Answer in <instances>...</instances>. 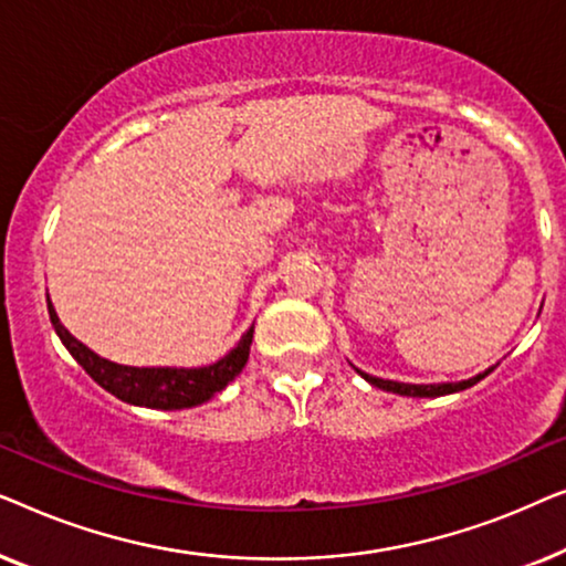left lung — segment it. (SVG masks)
<instances>
[{
    "instance_id": "left-lung-1",
    "label": "left lung",
    "mask_w": 566,
    "mask_h": 566,
    "mask_svg": "<svg viewBox=\"0 0 566 566\" xmlns=\"http://www.w3.org/2000/svg\"><path fill=\"white\" fill-rule=\"evenodd\" d=\"M358 374L366 378L368 384H374L376 389H384V391H391V394H401V397H443V394H453V391H463L469 389V386H474L482 381L484 376L492 374L490 370H484V374H479L474 378H469V381H459V384H399V381H384V378H376V376H368L358 370Z\"/></svg>"
}]
</instances>
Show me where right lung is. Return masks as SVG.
<instances>
[{
    "label": "right lung",
    "mask_w": 566,
    "mask_h": 566,
    "mask_svg": "<svg viewBox=\"0 0 566 566\" xmlns=\"http://www.w3.org/2000/svg\"><path fill=\"white\" fill-rule=\"evenodd\" d=\"M49 316L53 329L72 353V358L103 386L113 397L136 407H151V409H185L203 405L219 394L223 386L242 374L247 358H250L252 345V327L244 332L239 345L229 355H223L219 363L206 368H134V366H118L99 358L90 347H84L80 339L69 335V329L59 322L56 312H53L49 298Z\"/></svg>",
    "instance_id": "obj_1"
}]
</instances>
